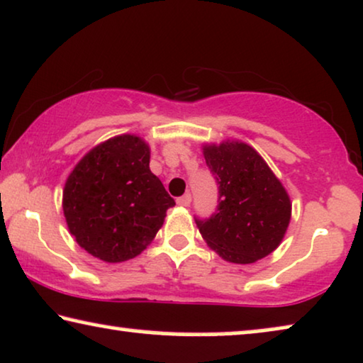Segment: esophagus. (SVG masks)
<instances>
[{
	"label": "esophagus",
	"mask_w": 363,
	"mask_h": 363,
	"mask_svg": "<svg viewBox=\"0 0 363 363\" xmlns=\"http://www.w3.org/2000/svg\"><path fill=\"white\" fill-rule=\"evenodd\" d=\"M177 203H178V205H180V206H190V203H191V195H190V193H185V195L178 198Z\"/></svg>",
	"instance_id": "34e87169"
}]
</instances>
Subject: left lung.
Here are the masks:
<instances>
[{
    "label": "left lung",
    "instance_id": "1",
    "mask_svg": "<svg viewBox=\"0 0 363 363\" xmlns=\"http://www.w3.org/2000/svg\"><path fill=\"white\" fill-rule=\"evenodd\" d=\"M218 183V208L198 220L203 240L225 261L251 264L271 255L291 221V198L267 163L245 142L203 145Z\"/></svg>",
    "mask_w": 363,
    "mask_h": 363
}]
</instances>
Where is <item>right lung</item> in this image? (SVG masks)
I'll list each match as a JSON object with an SVG mask.
<instances>
[{
	"mask_svg": "<svg viewBox=\"0 0 363 363\" xmlns=\"http://www.w3.org/2000/svg\"><path fill=\"white\" fill-rule=\"evenodd\" d=\"M175 205L150 172V148L123 133L99 143L67 177L62 210L71 235L89 255L122 262L140 255Z\"/></svg>",
	"mask_w": 363,
	"mask_h": 363,
	"instance_id": "right-lung-1",
	"label": "right lung"
}]
</instances>
